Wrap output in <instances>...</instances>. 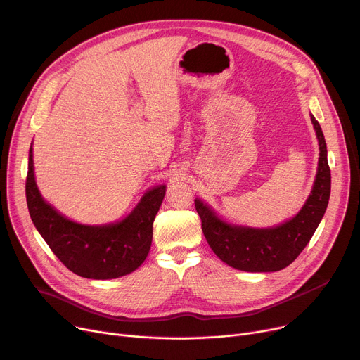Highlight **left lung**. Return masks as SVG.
<instances>
[{"mask_svg": "<svg viewBox=\"0 0 360 360\" xmlns=\"http://www.w3.org/2000/svg\"><path fill=\"white\" fill-rule=\"evenodd\" d=\"M310 118L321 153L311 193L293 219L267 229L236 226L221 220L202 200H194L209 246L229 266L253 273L282 270L302 253L321 223L330 197V169L321 124Z\"/></svg>", "mask_w": 360, "mask_h": 360, "instance_id": "1", "label": "left lung"}]
</instances>
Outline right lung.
I'll return each instance as SVG.
<instances>
[{
    "label": "right lung",
    "mask_w": 360,
    "mask_h": 360,
    "mask_svg": "<svg viewBox=\"0 0 360 360\" xmlns=\"http://www.w3.org/2000/svg\"><path fill=\"white\" fill-rule=\"evenodd\" d=\"M165 194V184L153 187L122 221L104 226L71 221L39 194L34 179L32 147L30 148L25 195L31 220L61 263L82 277L105 281L140 267L148 255L153 221Z\"/></svg>",
    "instance_id": "obj_1"
}]
</instances>
